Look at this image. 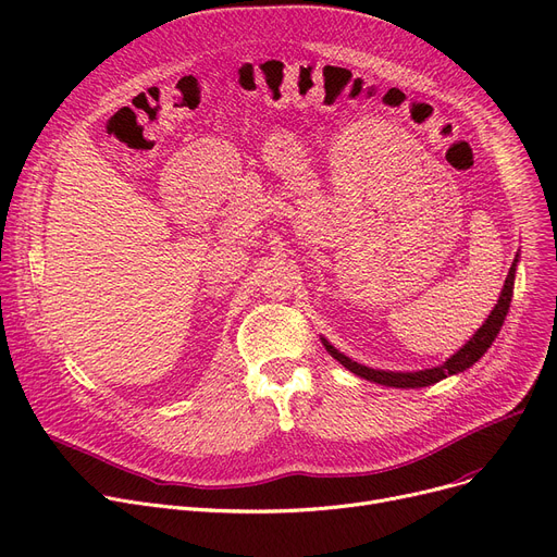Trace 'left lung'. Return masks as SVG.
I'll list each match as a JSON object with an SVG mask.
<instances>
[{
    "mask_svg": "<svg viewBox=\"0 0 557 557\" xmlns=\"http://www.w3.org/2000/svg\"><path fill=\"white\" fill-rule=\"evenodd\" d=\"M517 263H519V252L515 255L512 267L508 271L506 284L502 288V296L496 300L492 313L485 318V323L474 332V336L467 341L458 352H454L447 361H443L441 366H433V368H424V370H413V372H393V370H376V368H368L363 363H357L349 357H345L341 349H336L325 336L320 338L325 345L327 352L349 372H355L361 379H368V382L374 384H382V386H391V388H424L431 384L443 382V379L451 376V374H460L467 368H472L485 352L490 349V345L494 343V338L499 336L502 327H504V320L508 315L510 309V300H512V288H515V273H517Z\"/></svg>",
    "mask_w": 557,
    "mask_h": 557,
    "instance_id": "8db88e82",
    "label": "left lung"
}]
</instances>
